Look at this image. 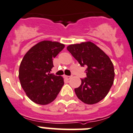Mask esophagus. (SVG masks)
Instances as JSON below:
<instances>
[{"instance_id": "34e87169", "label": "esophagus", "mask_w": 133, "mask_h": 133, "mask_svg": "<svg viewBox=\"0 0 133 133\" xmlns=\"http://www.w3.org/2000/svg\"><path fill=\"white\" fill-rule=\"evenodd\" d=\"M64 78H65V79H67V80H69V79H71V76H64Z\"/></svg>"}]
</instances>
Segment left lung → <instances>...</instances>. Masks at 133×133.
Instances as JSON below:
<instances>
[{
	"label": "left lung",
	"mask_w": 133,
	"mask_h": 133,
	"mask_svg": "<svg viewBox=\"0 0 133 133\" xmlns=\"http://www.w3.org/2000/svg\"><path fill=\"white\" fill-rule=\"evenodd\" d=\"M81 66L86 65V77L75 88L78 98L87 104H94L104 99L114 83L115 70L108 55L90 41L67 47Z\"/></svg>",
	"instance_id": "1"
}]
</instances>
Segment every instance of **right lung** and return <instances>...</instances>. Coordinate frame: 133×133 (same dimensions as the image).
Returning <instances> with one entry per match:
<instances>
[{"mask_svg": "<svg viewBox=\"0 0 133 133\" xmlns=\"http://www.w3.org/2000/svg\"><path fill=\"white\" fill-rule=\"evenodd\" d=\"M57 41H42L26 53L18 71L21 85L29 98L41 105L54 101L64 84L63 78L50 74L53 59L64 48Z\"/></svg>", "mask_w": 133, "mask_h": 133, "instance_id": "obj_1", "label": "right lung"}]
</instances>
